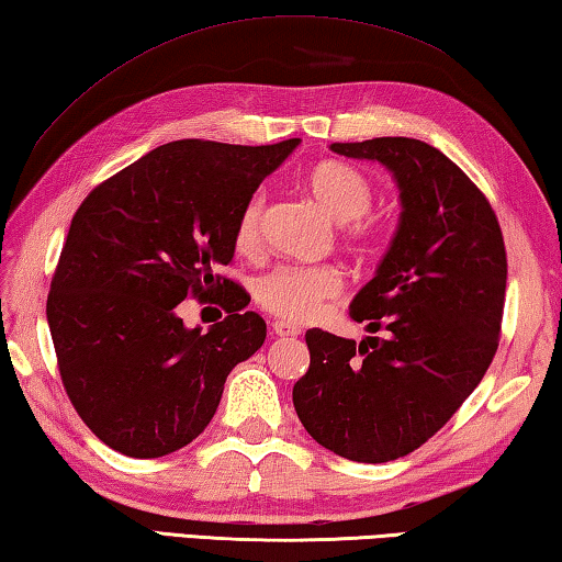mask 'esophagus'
<instances>
[{"label":"esophagus","instance_id":"1","mask_svg":"<svg viewBox=\"0 0 562 562\" xmlns=\"http://www.w3.org/2000/svg\"><path fill=\"white\" fill-rule=\"evenodd\" d=\"M272 334L280 336V339H288V336H297L300 329L294 324H290V322L278 319V322H272Z\"/></svg>","mask_w":562,"mask_h":562}]
</instances>
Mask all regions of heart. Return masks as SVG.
Here are the masks:
<instances>
[{"label":"heart","mask_w":562,"mask_h":562,"mask_svg":"<svg viewBox=\"0 0 562 562\" xmlns=\"http://www.w3.org/2000/svg\"><path fill=\"white\" fill-rule=\"evenodd\" d=\"M304 187L334 221L344 223L341 240L346 246L361 255L373 250L381 228L369 216L375 191L363 171L346 161L326 159L307 171ZM265 203H268V196L262 191H255L243 203L236 231H233V240L240 252H255L260 248ZM341 288L339 270L329 265H284V268L262 274L255 288V297L265 312L300 324L319 314L322 304L336 297Z\"/></svg>","instance_id":"obj_1"}]
</instances>
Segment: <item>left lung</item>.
I'll list each match as a JSON object with an SVG mask.
<instances>
[{"mask_svg":"<svg viewBox=\"0 0 562 562\" xmlns=\"http://www.w3.org/2000/svg\"><path fill=\"white\" fill-rule=\"evenodd\" d=\"M331 149L391 169L403 216L379 272L349 310L383 336L356 344L307 331L310 371L294 383L292 401L326 450L381 464L442 430L484 379L502 336L506 246L482 189L427 142L373 137Z\"/></svg>","mask_w":562,"mask_h":562,"instance_id":"8db88e82","label":"left lung"}]
</instances>
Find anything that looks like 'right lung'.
I'll return each instance as SVG.
<instances>
[{"instance_id":"1","label":"right lung","mask_w":562,"mask_h":562,"mask_svg":"<svg viewBox=\"0 0 562 562\" xmlns=\"http://www.w3.org/2000/svg\"><path fill=\"white\" fill-rule=\"evenodd\" d=\"M177 139L100 181L80 203L50 278L46 316L60 383L98 440L165 457L206 430L233 366L265 341L231 265L236 218L297 147ZM187 296L227 312L206 335L173 310Z\"/></svg>"}]
</instances>
